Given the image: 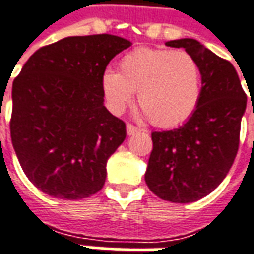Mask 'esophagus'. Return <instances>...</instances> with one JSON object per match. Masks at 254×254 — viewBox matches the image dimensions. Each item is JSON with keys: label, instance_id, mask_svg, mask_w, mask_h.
<instances>
[{"label": "esophagus", "instance_id": "obj_1", "mask_svg": "<svg viewBox=\"0 0 254 254\" xmlns=\"http://www.w3.org/2000/svg\"><path fill=\"white\" fill-rule=\"evenodd\" d=\"M139 132H140V129H139V127H136L134 125H132V124H127V133L129 134V136L139 133Z\"/></svg>", "mask_w": 254, "mask_h": 254}]
</instances>
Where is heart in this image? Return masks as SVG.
<instances>
[{
	"mask_svg": "<svg viewBox=\"0 0 254 254\" xmlns=\"http://www.w3.org/2000/svg\"><path fill=\"white\" fill-rule=\"evenodd\" d=\"M120 69H107L101 76L105 101L114 114L125 111L136 90L143 114L156 127H177L199 107L203 70L188 51L134 48L122 57Z\"/></svg>",
	"mask_w": 254,
	"mask_h": 254,
	"instance_id": "1",
	"label": "heart"
}]
</instances>
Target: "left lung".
Returning a JSON list of instances; mask_svg holds the SVG:
<instances>
[{
    "instance_id": "1",
    "label": "left lung",
    "mask_w": 254,
    "mask_h": 254,
    "mask_svg": "<svg viewBox=\"0 0 254 254\" xmlns=\"http://www.w3.org/2000/svg\"><path fill=\"white\" fill-rule=\"evenodd\" d=\"M165 46L185 48L201 65L203 94L182 127L153 132V150L144 174L160 199L190 203L213 192L227 177L239 147L246 94L234 65L193 39Z\"/></svg>"
}]
</instances>
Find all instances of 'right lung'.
Here are the masks:
<instances>
[{
  "label": "right lung",
  "mask_w": 254,
  "mask_h": 254,
  "mask_svg": "<svg viewBox=\"0 0 254 254\" xmlns=\"http://www.w3.org/2000/svg\"><path fill=\"white\" fill-rule=\"evenodd\" d=\"M130 44L113 34L65 37L39 48L15 77L12 144L41 192L79 200L104 186L107 160L127 127L104 107L101 76Z\"/></svg>",
  "instance_id": "add662e5"
}]
</instances>
